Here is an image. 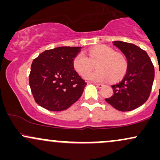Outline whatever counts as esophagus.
<instances>
[{"label":"esophagus","instance_id":"1","mask_svg":"<svg viewBox=\"0 0 160 160\" xmlns=\"http://www.w3.org/2000/svg\"><path fill=\"white\" fill-rule=\"evenodd\" d=\"M93 83H94L95 85L98 88H102V87H103V86H104L103 84H102V83H98V82H93Z\"/></svg>","mask_w":160,"mask_h":160}]
</instances>
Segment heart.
Returning a JSON list of instances; mask_svg holds the SVG:
<instances>
[{
    "mask_svg": "<svg viewBox=\"0 0 160 160\" xmlns=\"http://www.w3.org/2000/svg\"><path fill=\"white\" fill-rule=\"evenodd\" d=\"M89 58L83 52H79L74 58L73 66L80 75L90 71L97 64V70L84 75L86 80L95 82H106L111 79L115 81L123 76L127 63L122 54L105 45L92 47L88 52Z\"/></svg>",
    "mask_w": 160,
    "mask_h": 160,
    "instance_id": "heart-1",
    "label": "heart"
}]
</instances>
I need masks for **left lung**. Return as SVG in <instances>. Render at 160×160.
I'll return each mask as SVG.
<instances>
[{
  "mask_svg": "<svg viewBox=\"0 0 160 160\" xmlns=\"http://www.w3.org/2000/svg\"><path fill=\"white\" fill-rule=\"evenodd\" d=\"M127 59V71L122 81L112 86L113 95L105 101L120 111L139 108L149 98L154 80V67L148 53L132 43L113 41Z\"/></svg>",
  "mask_w": 160,
  "mask_h": 160,
  "instance_id": "left-lung-1",
  "label": "left lung"
}]
</instances>
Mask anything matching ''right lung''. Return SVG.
Masks as SVG:
<instances>
[{
  "instance_id": "add662e5",
  "label": "right lung",
  "mask_w": 160,
  "mask_h": 160,
  "mask_svg": "<svg viewBox=\"0 0 160 160\" xmlns=\"http://www.w3.org/2000/svg\"><path fill=\"white\" fill-rule=\"evenodd\" d=\"M81 47L48 49L33 60L29 85L35 102L45 109L62 111L80 98L86 82L73 66Z\"/></svg>"
}]
</instances>
